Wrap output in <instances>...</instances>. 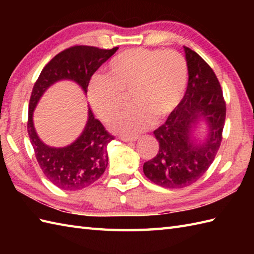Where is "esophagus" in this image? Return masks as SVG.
I'll return each mask as SVG.
<instances>
[{
    "mask_svg": "<svg viewBox=\"0 0 254 254\" xmlns=\"http://www.w3.org/2000/svg\"><path fill=\"white\" fill-rule=\"evenodd\" d=\"M137 138H138L137 136H124V135L120 136V139L123 142H134V141H136Z\"/></svg>",
    "mask_w": 254,
    "mask_h": 254,
    "instance_id": "obj_1",
    "label": "esophagus"
}]
</instances>
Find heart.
Masks as SVG:
<instances>
[{"mask_svg": "<svg viewBox=\"0 0 254 254\" xmlns=\"http://www.w3.org/2000/svg\"><path fill=\"white\" fill-rule=\"evenodd\" d=\"M108 78L96 75L88 85V97L96 115L105 123L118 117L127 101L134 106L119 119L116 127L127 135L159 122L178 107L186 93L189 67L175 50L134 48L121 52L107 66Z\"/></svg>", "mask_w": 254, "mask_h": 254, "instance_id": "obj_1", "label": "heart"}]
</instances>
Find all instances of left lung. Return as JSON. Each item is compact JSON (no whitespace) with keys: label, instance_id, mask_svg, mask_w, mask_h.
<instances>
[{"label":"left lung","instance_id":"obj_1","mask_svg":"<svg viewBox=\"0 0 254 254\" xmlns=\"http://www.w3.org/2000/svg\"><path fill=\"white\" fill-rule=\"evenodd\" d=\"M189 67L187 91L166 122L154 131L159 143L157 155L143 166L157 186L181 189L197 181L215 159L223 138L226 104L214 71L195 51L185 47ZM206 122L205 141L191 136L198 122Z\"/></svg>","mask_w":254,"mask_h":254}]
</instances>
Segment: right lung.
<instances>
[{
	"instance_id": "obj_1",
	"label": "right lung",
	"mask_w": 254,
	"mask_h": 254,
	"mask_svg": "<svg viewBox=\"0 0 254 254\" xmlns=\"http://www.w3.org/2000/svg\"><path fill=\"white\" fill-rule=\"evenodd\" d=\"M91 46H74L59 53L42 69L31 91L27 130L36 159L46 178L62 190L75 191L93 185L108 166L107 146L115 136L108 132L88 107V120L80 136L66 147H50L38 137L32 112L45 91L61 79H71L87 93L89 80L102 63L115 55Z\"/></svg>"
}]
</instances>
